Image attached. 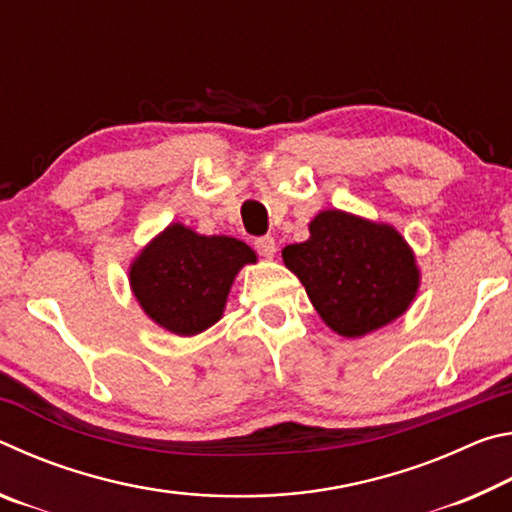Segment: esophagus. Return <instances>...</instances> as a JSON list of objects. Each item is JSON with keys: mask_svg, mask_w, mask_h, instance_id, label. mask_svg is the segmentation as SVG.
<instances>
[{"mask_svg": "<svg viewBox=\"0 0 512 512\" xmlns=\"http://www.w3.org/2000/svg\"><path fill=\"white\" fill-rule=\"evenodd\" d=\"M255 250H257V253L262 255V257H266V259L275 257V253H277V244H275V239H273L271 235L255 239Z\"/></svg>", "mask_w": 512, "mask_h": 512, "instance_id": "obj_1", "label": "esophagus"}]
</instances>
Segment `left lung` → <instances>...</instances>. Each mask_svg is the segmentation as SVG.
I'll list each match as a JSON object with an SVG mask.
<instances>
[{
  "label": "left lung",
  "mask_w": 512,
  "mask_h": 512,
  "mask_svg": "<svg viewBox=\"0 0 512 512\" xmlns=\"http://www.w3.org/2000/svg\"><path fill=\"white\" fill-rule=\"evenodd\" d=\"M318 316L345 339L400 318L420 287L413 250L393 225L341 210L309 223V239L282 250Z\"/></svg>",
  "instance_id": "8db88e82"
}]
</instances>
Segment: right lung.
<instances>
[{"mask_svg":"<svg viewBox=\"0 0 512 512\" xmlns=\"http://www.w3.org/2000/svg\"><path fill=\"white\" fill-rule=\"evenodd\" d=\"M257 255L235 237H205L183 223L164 228L133 259V296L153 323L178 336H194L223 316L232 282Z\"/></svg>","mask_w":512,"mask_h":512,"instance_id":"add662e5","label":"right lung"}]
</instances>
